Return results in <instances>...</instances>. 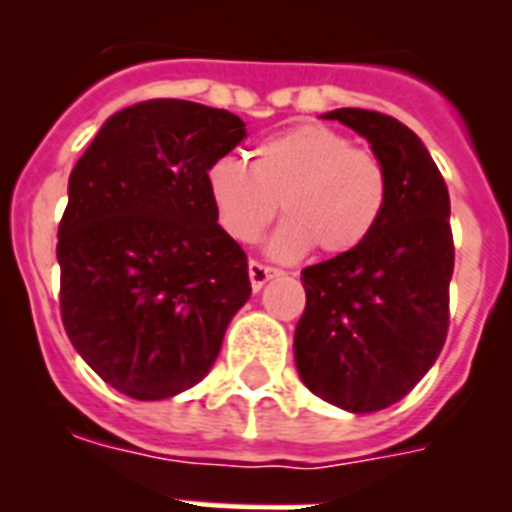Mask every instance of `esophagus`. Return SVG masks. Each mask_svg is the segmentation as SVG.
<instances>
[{
	"label": "esophagus",
	"mask_w": 512,
	"mask_h": 512,
	"mask_svg": "<svg viewBox=\"0 0 512 512\" xmlns=\"http://www.w3.org/2000/svg\"><path fill=\"white\" fill-rule=\"evenodd\" d=\"M277 274L279 269H274V266L269 264H261V261H251V264H248V277H251V287L256 289V292H259L271 277H277Z\"/></svg>",
	"instance_id": "esophagus-1"
}]
</instances>
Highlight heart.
I'll list each match as a JSON object with an SVG mask.
<instances>
[{
  "label": "heart",
  "instance_id": "obj_1",
  "mask_svg": "<svg viewBox=\"0 0 512 512\" xmlns=\"http://www.w3.org/2000/svg\"><path fill=\"white\" fill-rule=\"evenodd\" d=\"M205 184L217 223L238 243L259 241L282 205L287 220L269 243L279 259H300L310 248L323 256L356 251L390 200L382 158L328 125L264 138L251 166L235 156L215 158Z\"/></svg>",
  "mask_w": 512,
  "mask_h": 512
}]
</instances>
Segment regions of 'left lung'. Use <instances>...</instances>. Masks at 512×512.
<instances>
[{
    "instance_id": "obj_1",
    "label": "left lung",
    "mask_w": 512,
    "mask_h": 512,
    "mask_svg": "<svg viewBox=\"0 0 512 512\" xmlns=\"http://www.w3.org/2000/svg\"><path fill=\"white\" fill-rule=\"evenodd\" d=\"M323 117L372 143L390 176V200L356 251L302 269L307 305L295 361L312 395L374 413L413 390L449 333V189L418 135L395 117L356 107Z\"/></svg>"
}]
</instances>
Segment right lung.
I'll use <instances>...</instances> for the list:
<instances>
[{
	"instance_id": "add662e5",
	"label": "right lung",
	"mask_w": 512,
	"mask_h": 512,
	"mask_svg": "<svg viewBox=\"0 0 512 512\" xmlns=\"http://www.w3.org/2000/svg\"><path fill=\"white\" fill-rule=\"evenodd\" d=\"M243 138L233 112L148 99L104 122L71 171L56 246L63 328L133 400L202 382L251 297L246 251L220 228L205 184Z\"/></svg>"
}]
</instances>
